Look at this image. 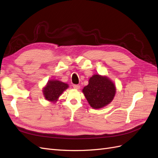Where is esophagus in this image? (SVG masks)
I'll list each match as a JSON object with an SVG mask.
<instances>
[{
  "label": "esophagus",
  "instance_id": "esophagus-1",
  "mask_svg": "<svg viewBox=\"0 0 158 158\" xmlns=\"http://www.w3.org/2000/svg\"><path fill=\"white\" fill-rule=\"evenodd\" d=\"M73 87L75 89H79L80 88V85H73Z\"/></svg>",
  "mask_w": 158,
  "mask_h": 158
}]
</instances>
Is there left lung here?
<instances>
[{"mask_svg":"<svg viewBox=\"0 0 158 158\" xmlns=\"http://www.w3.org/2000/svg\"><path fill=\"white\" fill-rule=\"evenodd\" d=\"M116 92L115 85L106 76L94 75L85 86L83 93L89 104L94 109L102 108L109 104Z\"/></svg>","mask_w":158,"mask_h":158,"instance_id":"8db88e82","label":"left lung"}]
</instances>
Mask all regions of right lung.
Here are the masks:
<instances>
[{"label":"right lung","instance_id":"obj_1","mask_svg":"<svg viewBox=\"0 0 158 158\" xmlns=\"http://www.w3.org/2000/svg\"><path fill=\"white\" fill-rule=\"evenodd\" d=\"M68 85L58 80L48 81L47 85L43 89V94L46 100L56 102L59 96L68 88Z\"/></svg>","mask_w":158,"mask_h":158}]
</instances>
